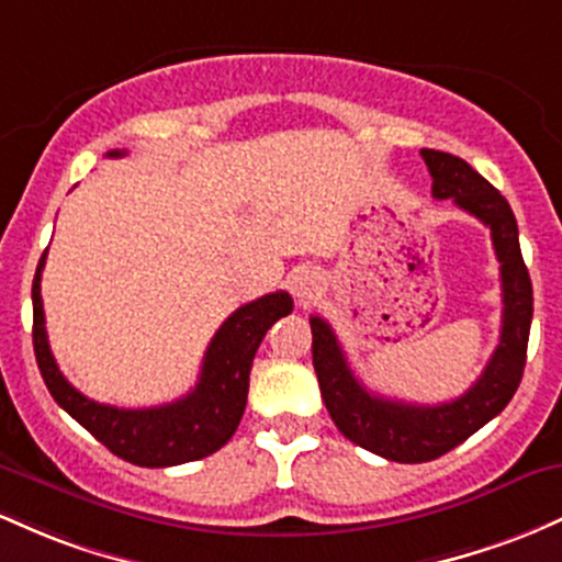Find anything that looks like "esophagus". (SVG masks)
<instances>
[{
  "instance_id": "obj_1",
  "label": "esophagus",
  "mask_w": 562,
  "mask_h": 562,
  "mask_svg": "<svg viewBox=\"0 0 562 562\" xmlns=\"http://www.w3.org/2000/svg\"><path fill=\"white\" fill-rule=\"evenodd\" d=\"M321 289V276L311 268H302L292 276V294L300 302H311Z\"/></svg>"
}]
</instances>
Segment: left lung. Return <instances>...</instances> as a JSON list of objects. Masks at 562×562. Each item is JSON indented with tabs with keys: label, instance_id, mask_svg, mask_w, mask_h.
<instances>
[{
	"label": "left lung",
	"instance_id": "8db88e82",
	"mask_svg": "<svg viewBox=\"0 0 562 562\" xmlns=\"http://www.w3.org/2000/svg\"><path fill=\"white\" fill-rule=\"evenodd\" d=\"M422 159L430 169L432 196L453 199L459 210L488 225L499 260L502 337L481 380L464 395L438 406L382 398L356 380L331 326L321 315L311 318L313 366L318 374L321 398L329 408L334 425L361 449L401 464H419L443 457L513 401L522 380L533 318L531 276L522 262L518 223L507 199L459 156L422 148Z\"/></svg>",
	"mask_w": 562,
	"mask_h": 562
}]
</instances>
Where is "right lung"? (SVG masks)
Masks as SVG:
<instances>
[{
	"label": "right lung",
	"instance_id": "1",
	"mask_svg": "<svg viewBox=\"0 0 562 562\" xmlns=\"http://www.w3.org/2000/svg\"><path fill=\"white\" fill-rule=\"evenodd\" d=\"M111 159L124 150H109ZM47 260L44 249L36 265L31 300H34V352L49 395L66 408L85 430H90L111 453L137 468H172L196 462L223 449L236 432L247 408L249 371L265 331L292 313L286 292L265 294L247 302L220 326L204 352L196 387L182 398L154 408H116L81 395L55 363L44 329L42 270Z\"/></svg>",
	"mask_w": 562,
	"mask_h": 562
}]
</instances>
